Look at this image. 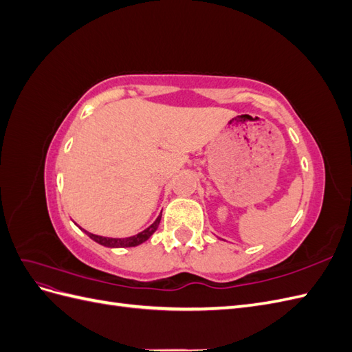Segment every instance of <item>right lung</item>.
Returning a JSON list of instances; mask_svg holds the SVG:
<instances>
[{
    "label": "right lung",
    "instance_id": "add662e5",
    "mask_svg": "<svg viewBox=\"0 0 352 352\" xmlns=\"http://www.w3.org/2000/svg\"><path fill=\"white\" fill-rule=\"evenodd\" d=\"M160 220H162V216H158L157 220L153 223V225L145 229L144 232L138 233V235L135 236H131V238H104V236H98V235H94V233H89L87 232V235L94 239L95 242H98L101 245H104V247H109V248H127V247H136V245H140L142 242H145L148 238H150L153 233L157 230L158 225H160Z\"/></svg>",
    "mask_w": 352,
    "mask_h": 352
}]
</instances>
